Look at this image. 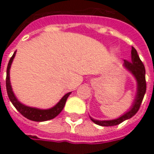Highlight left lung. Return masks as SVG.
<instances>
[{"label": "left lung", "instance_id": "8db88e82", "mask_svg": "<svg viewBox=\"0 0 154 154\" xmlns=\"http://www.w3.org/2000/svg\"><path fill=\"white\" fill-rule=\"evenodd\" d=\"M124 66L126 69H128L134 75V77H135L136 81H137V94H136L134 104L128 112L124 114L118 119H111V120H98V119H95L90 117L91 121H93L95 124H97L98 125H117L126 119H130L139 110V107L141 106L144 94L146 92L145 68H144V65L142 63V61L139 58L137 51L134 47H132V50H131V61L124 60Z\"/></svg>", "mask_w": 154, "mask_h": 154}]
</instances>
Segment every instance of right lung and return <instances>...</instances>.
Returning <instances> with one entry per match:
<instances>
[{"instance_id":"1","label":"right lung","mask_w":154,"mask_h":154,"mask_svg":"<svg viewBox=\"0 0 154 154\" xmlns=\"http://www.w3.org/2000/svg\"><path fill=\"white\" fill-rule=\"evenodd\" d=\"M15 52L12 55V57H11L10 61H9L7 69H6V81H5V84H6V91H7V95H8L9 99L11 101L13 106L15 107V109L18 110L22 116H25V118L30 119V120L41 122V121H46V120L54 119L56 116H58L61 111L63 110L64 106H65V103H66V100H67V97H69L71 92H68L66 95H64L63 97L59 100V102L56 106H54V107H52L50 109H48V110H41V109H37V108L26 106L25 105L20 103L17 100V98L15 97V94H14L13 91H12L11 82H10V68H11L13 59H14V57L15 56Z\"/></svg>"}]
</instances>
